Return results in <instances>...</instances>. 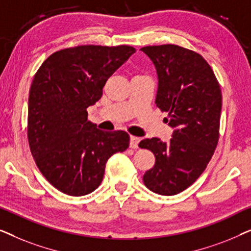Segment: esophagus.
Returning a JSON list of instances; mask_svg holds the SVG:
<instances>
[{
  "label": "esophagus",
  "instance_id": "34e87169",
  "mask_svg": "<svg viewBox=\"0 0 251 251\" xmlns=\"http://www.w3.org/2000/svg\"><path fill=\"white\" fill-rule=\"evenodd\" d=\"M140 142V139L136 136H130V147L131 149H138V144Z\"/></svg>",
  "mask_w": 251,
  "mask_h": 251
}]
</instances>
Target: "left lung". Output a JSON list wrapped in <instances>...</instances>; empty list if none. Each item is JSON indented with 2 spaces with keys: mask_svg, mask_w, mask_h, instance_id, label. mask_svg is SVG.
I'll return each mask as SVG.
<instances>
[{
  "mask_svg": "<svg viewBox=\"0 0 251 251\" xmlns=\"http://www.w3.org/2000/svg\"><path fill=\"white\" fill-rule=\"evenodd\" d=\"M156 68L155 104L174 128L169 143L146 138L139 147L155 156L143 180L154 193L175 195L191 186L207 168L219 138L222 91L214 71L195 51L176 44L140 49Z\"/></svg>",
  "mask_w": 251,
  "mask_h": 251,
  "instance_id": "8db88e82",
  "label": "left lung"
}]
</instances>
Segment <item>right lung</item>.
<instances>
[{
	"mask_svg": "<svg viewBox=\"0 0 251 251\" xmlns=\"http://www.w3.org/2000/svg\"><path fill=\"white\" fill-rule=\"evenodd\" d=\"M135 48L78 46L56 51L29 89L27 138L41 173L63 193L81 197L100 185L107 160L129 147L126 131L107 132L88 120L108 77Z\"/></svg>",
	"mask_w": 251,
	"mask_h": 251,
	"instance_id": "add662e5",
	"label": "right lung"
}]
</instances>
